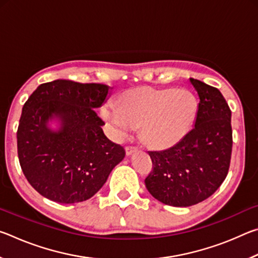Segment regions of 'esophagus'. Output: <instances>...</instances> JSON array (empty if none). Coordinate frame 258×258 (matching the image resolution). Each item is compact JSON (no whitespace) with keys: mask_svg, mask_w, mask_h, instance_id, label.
Here are the masks:
<instances>
[{"mask_svg":"<svg viewBox=\"0 0 258 258\" xmlns=\"http://www.w3.org/2000/svg\"><path fill=\"white\" fill-rule=\"evenodd\" d=\"M125 151H126V155L127 156H131L132 154H134L135 151H138V148L135 147H131V146H127L125 148Z\"/></svg>","mask_w":258,"mask_h":258,"instance_id":"obj_1","label":"esophagus"}]
</instances>
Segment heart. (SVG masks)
<instances>
[{
  "instance_id": "b5f03b06",
  "label": "heart",
  "mask_w": 258,
  "mask_h": 258,
  "mask_svg": "<svg viewBox=\"0 0 258 258\" xmlns=\"http://www.w3.org/2000/svg\"><path fill=\"white\" fill-rule=\"evenodd\" d=\"M117 107L104 110V116L120 137L140 127L146 145L165 149L190 132L197 116V99L190 91L139 86L128 89L117 99Z\"/></svg>"
}]
</instances>
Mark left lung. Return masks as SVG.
Listing matches in <instances>:
<instances>
[{"label": "left lung", "instance_id": "left-lung-1", "mask_svg": "<svg viewBox=\"0 0 258 258\" xmlns=\"http://www.w3.org/2000/svg\"><path fill=\"white\" fill-rule=\"evenodd\" d=\"M199 97L195 127L175 146L149 151L145 183L152 197L174 207L204 202L228 175L232 152L231 110L216 87L190 78Z\"/></svg>", "mask_w": 258, "mask_h": 258}]
</instances>
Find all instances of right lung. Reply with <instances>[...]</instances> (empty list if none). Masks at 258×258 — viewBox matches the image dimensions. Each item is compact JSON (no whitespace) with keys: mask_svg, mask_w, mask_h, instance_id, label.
<instances>
[{"mask_svg":"<svg viewBox=\"0 0 258 258\" xmlns=\"http://www.w3.org/2000/svg\"><path fill=\"white\" fill-rule=\"evenodd\" d=\"M110 87L56 80L34 91L23 107L17 131L24 175L38 194L59 204L90 199L125 157L124 148L104 135L95 109ZM58 119L60 127L47 123Z\"/></svg>","mask_w":258,"mask_h":258,"instance_id":"obj_1","label":"right lung"}]
</instances>
